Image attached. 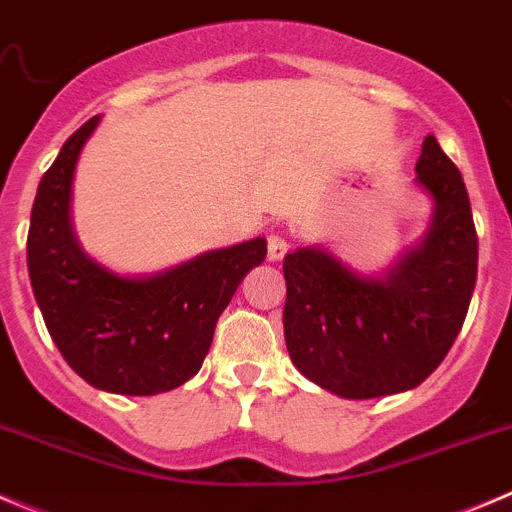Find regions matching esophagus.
I'll return each instance as SVG.
<instances>
[{"mask_svg": "<svg viewBox=\"0 0 512 512\" xmlns=\"http://www.w3.org/2000/svg\"><path fill=\"white\" fill-rule=\"evenodd\" d=\"M288 251V241L283 239L281 234H271L268 236V258L271 261H281Z\"/></svg>", "mask_w": 512, "mask_h": 512, "instance_id": "obj_1", "label": "esophagus"}]
</instances>
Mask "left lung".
Here are the masks:
<instances>
[{
    "instance_id": "obj_1",
    "label": "left lung",
    "mask_w": 512,
    "mask_h": 512,
    "mask_svg": "<svg viewBox=\"0 0 512 512\" xmlns=\"http://www.w3.org/2000/svg\"><path fill=\"white\" fill-rule=\"evenodd\" d=\"M418 184L433 196L428 236L386 278H363L321 249L283 258V333L293 366L343 398L423 383L463 328L478 276V234L463 176L426 136Z\"/></svg>"
}]
</instances>
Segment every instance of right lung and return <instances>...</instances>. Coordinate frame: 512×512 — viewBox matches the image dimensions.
Segmentation results:
<instances>
[{
    "mask_svg": "<svg viewBox=\"0 0 512 512\" xmlns=\"http://www.w3.org/2000/svg\"><path fill=\"white\" fill-rule=\"evenodd\" d=\"M99 116L79 126L42 176L27 266L44 323L64 361L99 391L156 396L196 376L214 328L246 273L266 258L254 239L151 278H121L79 249L69 199L79 151Z\"/></svg>",
    "mask_w": 512,
    "mask_h": 512,
    "instance_id": "add662e5",
    "label": "right lung"
}]
</instances>
